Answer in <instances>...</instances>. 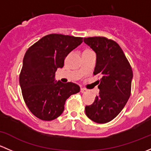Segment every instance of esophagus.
<instances>
[{"mask_svg": "<svg viewBox=\"0 0 151 151\" xmlns=\"http://www.w3.org/2000/svg\"><path fill=\"white\" fill-rule=\"evenodd\" d=\"M87 91H87L85 88H80V92H81V93H86Z\"/></svg>", "mask_w": 151, "mask_h": 151, "instance_id": "1", "label": "esophagus"}]
</instances>
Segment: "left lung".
I'll return each mask as SVG.
<instances>
[{"instance_id":"left-lung-1","label":"left lung","mask_w":151,"mask_h":151,"mask_svg":"<svg viewBox=\"0 0 151 151\" xmlns=\"http://www.w3.org/2000/svg\"><path fill=\"white\" fill-rule=\"evenodd\" d=\"M84 42L96 53L93 74L101 77L99 95L85 106V114L93 121L106 123L123 109L132 91V68L118 43L103 36L85 38Z\"/></svg>"}]
</instances>
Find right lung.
<instances>
[{
  "mask_svg": "<svg viewBox=\"0 0 151 151\" xmlns=\"http://www.w3.org/2000/svg\"><path fill=\"white\" fill-rule=\"evenodd\" d=\"M83 42V37L52 33L27 50L19 74L25 104L36 118L52 121L64 110L66 99L80 92L75 83L55 81L58 68L64 66L68 53Z\"/></svg>",
  "mask_w": 151,
  "mask_h": 151,
  "instance_id": "obj_1",
  "label": "right lung"
}]
</instances>
